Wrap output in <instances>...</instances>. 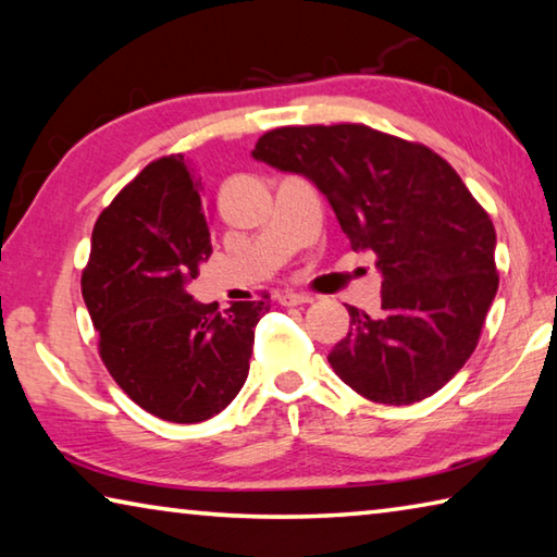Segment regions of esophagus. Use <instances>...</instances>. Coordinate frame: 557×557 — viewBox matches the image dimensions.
I'll list each match as a JSON object with an SVG mask.
<instances>
[{
    "label": "esophagus",
    "instance_id": "1",
    "mask_svg": "<svg viewBox=\"0 0 557 557\" xmlns=\"http://www.w3.org/2000/svg\"><path fill=\"white\" fill-rule=\"evenodd\" d=\"M277 301L282 307H297V305H309L312 297L305 295V292H295V289H285L277 295Z\"/></svg>",
    "mask_w": 557,
    "mask_h": 557
}]
</instances>
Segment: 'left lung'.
<instances>
[{
    "label": "left lung",
    "mask_w": 557,
    "mask_h": 557,
    "mask_svg": "<svg viewBox=\"0 0 557 557\" xmlns=\"http://www.w3.org/2000/svg\"><path fill=\"white\" fill-rule=\"evenodd\" d=\"M252 157L307 176L383 275L379 317L348 307L329 354L338 379L385 405L437 393L474 354L498 289L494 223L459 174L425 145L348 122L270 129Z\"/></svg>",
    "instance_id": "1"
}]
</instances>
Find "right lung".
I'll return each instance as SVG.
<instances>
[{
    "mask_svg": "<svg viewBox=\"0 0 557 557\" xmlns=\"http://www.w3.org/2000/svg\"><path fill=\"white\" fill-rule=\"evenodd\" d=\"M211 231L184 154L147 164L92 228L83 299L100 358L139 408L201 422L228 408L250 369L268 297L201 305L186 292L211 256Z\"/></svg>",
    "mask_w": 557,
    "mask_h": 557,
    "instance_id": "add662e5",
    "label": "right lung"
}]
</instances>
